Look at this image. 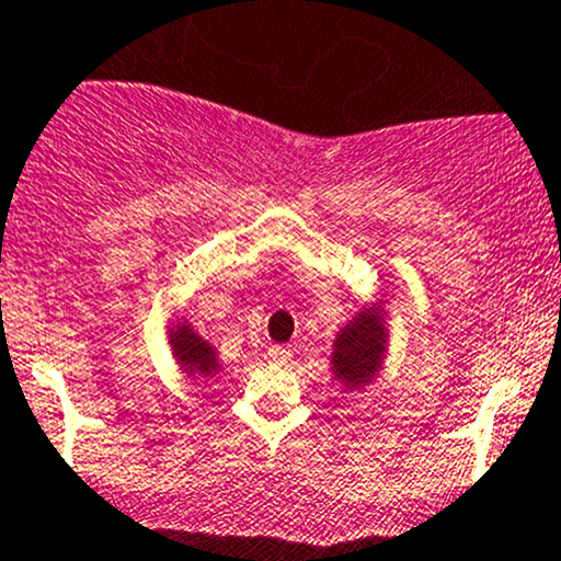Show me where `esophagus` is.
<instances>
[{
	"label": "esophagus",
	"mask_w": 561,
	"mask_h": 561,
	"mask_svg": "<svg viewBox=\"0 0 561 561\" xmlns=\"http://www.w3.org/2000/svg\"><path fill=\"white\" fill-rule=\"evenodd\" d=\"M268 358L274 364H287L293 358V353H290V347H285V345H271L268 347Z\"/></svg>",
	"instance_id": "1"
}]
</instances>
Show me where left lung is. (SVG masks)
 <instances>
[{
	"label": "left lung",
	"mask_w": 561,
	"mask_h": 561,
	"mask_svg": "<svg viewBox=\"0 0 561 561\" xmlns=\"http://www.w3.org/2000/svg\"><path fill=\"white\" fill-rule=\"evenodd\" d=\"M383 353V329L373 314H356L334 342V375L345 386H358L373 378Z\"/></svg>",
	"instance_id": "1"
}]
</instances>
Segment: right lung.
Segmentation results:
<instances>
[{
    "label": "right lung",
    "instance_id": "right-lung-1",
    "mask_svg": "<svg viewBox=\"0 0 561 561\" xmlns=\"http://www.w3.org/2000/svg\"><path fill=\"white\" fill-rule=\"evenodd\" d=\"M172 342H175L178 358H181L183 367H186L192 375L194 373L210 375V373H216V369H219V364H216V353L210 351L208 342H205L203 336L194 334L188 325H178Z\"/></svg>",
    "mask_w": 561,
    "mask_h": 561
}]
</instances>
